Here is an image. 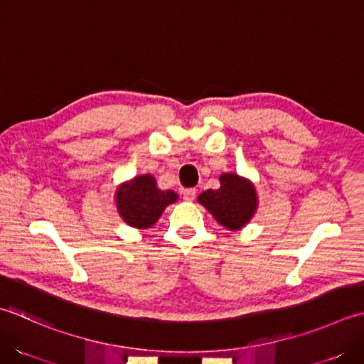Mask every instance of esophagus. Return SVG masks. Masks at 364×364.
<instances>
[{
  "instance_id": "obj_1",
  "label": "esophagus",
  "mask_w": 364,
  "mask_h": 364,
  "mask_svg": "<svg viewBox=\"0 0 364 364\" xmlns=\"http://www.w3.org/2000/svg\"><path fill=\"white\" fill-rule=\"evenodd\" d=\"M196 194H197V191L196 189H184L183 191V198H184V202H192L196 198Z\"/></svg>"
}]
</instances>
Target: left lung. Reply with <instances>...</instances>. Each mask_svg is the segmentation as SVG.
<instances>
[{"mask_svg": "<svg viewBox=\"0 0 364 364\" xmlns=\"http://www.w3.org/2000/svg\"><path fill=\"white\" fill-rule=\"evenodd\" d=\"M219 189L202 192L197 200L220 225L230 232H237L247 225L257 211V191L251 180L238 173H223L219 176Z\"/></svg>", "mask_w": 364, "mask_h": 364, "instance_id": "obj_1", "label": "left lung"}]
</instances>
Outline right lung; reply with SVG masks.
Listing matches in <instances>:
<instances>
[{"instance_id": "1", "label": "right lung", "mask_w": 364, "mask_h": 364, "mask_svg": "<svg viewBox=\"0 0 364 364\" xmlns=\"http://www.w3.org/2000/svg\"><path fill=\"white\" fill-rule=\"evenodd\" d=\"M178 200L173 191H162L151 173L134 176L121 183L115 191V206L119 218L134 229L153 227L164 210Z\"/></svg>"}]
</instances>
